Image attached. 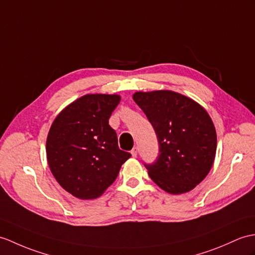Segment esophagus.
<instances>
[{"label": "esophagus", "mask_w": 255, "mask_h": 255, "mask_svg": "<svg viewBox=\"0 0 255 255\" xmlns=\"http://www.w3.org/2000/svg\"><path fill=\"white\" fill-rule=\"evenodd\" d=\"M131 155L133 157H135V156L138 155V149H137V147H133V149L131 150Z\"/></svg>", "instance_id": "34e87169"}]
</instances>
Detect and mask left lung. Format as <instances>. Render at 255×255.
Segmentation results:
<instances>
[{
	"instance_id": "8db88e82",
	"label": "left lung",
	"mask_w": 255,
	"mask_h": 255,
	"mask_svg": "<svg viewBox=\"0 0 255 255\" xmlns=\"http://www.w3.org/2000/svg\"><path fill=\"white\" fill-rule=\"evenodd\" d=\"M133 101L154 128L158 155L143 163L149 176L168 193L192 190L212 167L216 131L206 111L193 100L168 90L137 92Z\"/></svg>"
}]
</instances>
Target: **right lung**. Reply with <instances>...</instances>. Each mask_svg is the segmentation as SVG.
Segmentation results:
<instances>
[{
	"label": "right lung",
	"instance_id": "add662e5",
	"mask_svg": "<svg viewBox=\"0 0 255 255\" xmlns=\"http://www.w3.org/2000/svg\"><path fill=\"white\" fill-rule=\"evenodd\" d=\"M121 98L87 94L64 109L53 122L46 156L57 182L79 199H96L117 178L131 156L118 147L109 120Z\"/></svg>",
	"mask_w": 255,
	"mask_h": 255
}]
</instances>
